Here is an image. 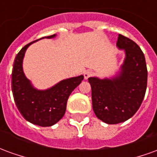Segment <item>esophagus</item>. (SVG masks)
<instances>
[{
  "mask_svg": "<svg viewBox=\"0 0 157 157\" xmlns=\"http://www.w3.org/2000/svg\"><path fill=\"white\" fill-rule=\"evenodd\" d=\"M93 75V72L92 71H86L84 72V78L88 79L89 77H91Z\"/></svg>",
  "mask_w": 157,
  "mask_h": 157,
  "instance_id": "esophagus-1",
  "label": "esophagus"
}]
</instances>
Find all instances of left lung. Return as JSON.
Instances as JSON below:
<instances>
[{
	"label": "left lung",
	"mask_w": 157,
	"mask_h": 157,
	"mask_svg": "<svg viewBox=\"0 0 157 157\" xmlns=\"http://www.w3.org/2000/svg\"><path fill=\"white\" fill-rule=\"evenodd\" d=\"M117 46L125 52L118 75L112 79H88L93 111L100 120L109 124H119L131 118L141 105L147 86L145 55L139 45L118 34Z\"/></svg>",
	"instance_id": "left-lung-1"
}]
</instances>
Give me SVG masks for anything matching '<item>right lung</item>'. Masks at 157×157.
<instances>
[{
    "label": "right lung",
    "instance_id": "add662e5",
    "mask_svg": "<svg viewBox=\"0 0 157 157\" xmlns=\"http://www.w3.org/2000/svg\"><path fill=\"white\" fill-rule=\"evenodd\" d=\"M55 36L53 34L42 39H52ZM38 40L25 45L16 56L12 73V91L17 108L22 117L33 124L48 127L55 124L64 116L69 96L84 76L65 79L47 90L34 88L24 75L22 59L29 45Z\"/></svg>",
    "mask_w": 157,
    "mask_h": 157
}]
</instances>
